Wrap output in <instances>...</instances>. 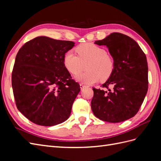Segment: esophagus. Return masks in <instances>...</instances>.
<instances>
[{"label": "esophagus", "mask_w": 161, "mask_h": 161, "mask_svg": "<svg viewBox=\"0 0 161 161\" xmlns=\"http://www.w3.org/2000/svg\"><path fill=\"white\" fill-rule=\"evenodd\" d=\"M86 86H87L86 85H85L84 84H82V83L80 84V87L81 89H83L84 88H85V87H86Z\"/></svg>", "instance_id": "34e87169"}]
</instances>
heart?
Wrapping results in <instances>:
<instances>
[{
	"label": "heart",
	"mask_w": 161,
	"mask_h": 161,
	"mask_svg": "<svg viewBox=\"0 0 161 161\" xmlns=\"http://www.w3.org/2000/svg\"><path fill=\"white\" fill-rule=\"evenodd\" d=\"M76 55L72 50L64 53L63 62L68 71L76 75L86 64L87 70L76 75L75 79L84 84H93L103 81L111 76L115 68L114 58L103 47L92 43H85L76 47Z\"/></svg>",
	"instance_id": "b5f03b06"
}]
</instances>
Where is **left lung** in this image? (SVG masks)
I'll return each mask as SVG.
<instances>
[{"label":"left lung","mask_w":161,"mask_h":161,"mask_svg":"<svg viewBox=\"0 0 161 161\" xmlns=\"http://www.w3.org/2000/svg\"><path fill=\"white\" fill-rule=\"evenodd\" d=\"M95 43L108 47L115 68L101 89L92 88L91 109L97 118L108 122L127 120L138 113L147 93V57L137 42L120 33H112Z\"/></svg>","instance_id":"1"}]
</instances>
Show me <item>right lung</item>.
Wrapping results in <instances>:
<instances>
[{"label": "right lung", "instance_id": "add662e5", "mask_svg": "<svg viewBox=\"0 0 161 161\" xmlns=\"http://www.w3.org/2000/svg\"><path fill=\"white\" fill-rule=\"evenodd\" d=\"M74 46L71 41L40 36L19 50L12 72L13 95L18 110L33 123L52 126L69 118L80 88L63 58Z\"/></svg>", "mask_w": 161, "mask_h": 161}]
</instances>
